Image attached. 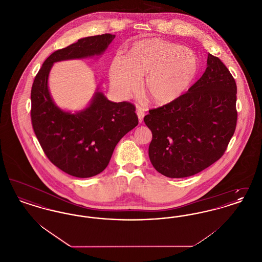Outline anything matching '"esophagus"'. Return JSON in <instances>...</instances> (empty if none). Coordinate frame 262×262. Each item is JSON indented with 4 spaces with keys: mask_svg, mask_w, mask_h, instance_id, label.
I'll return each instance as SVG.
<instances>
[{
    "mask_svg": "<svg viewBox=\"0 0 262 262\" xmlns=\"http://www.w3.org/2000/svg\"><path fill=\"white\" fill-rule=\"evenodd\" d=\"M137 117H138V122L141 123L143 121V118H144V112L140 108H137Z\"/></svg>",
    "mask_w": 262,
    "mask_h": 262,
    "instance_id": "obj_1",
    "label": "esophagus"
}]
</instances>
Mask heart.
I'll use <instances>...</instances> for the list:
<instances>
[{
    "label": "heart",
    "mask_w": 262,
    "mask_h": 262,
    "mask_svg": "<svg viewBox=\"0 0 262 262\" xmlns=\"http://www.w3.org/2000/svg\"><path fill=\"white\" fill-rule=\"evenodd\" d=\"M194 52L160 38L135 44L126 57L113 59L109 77L115 92L126 97L136 92L145 76L144 90L156 104H166L182 96L198 74Z\"/></svg>",
    "instance_id": "obj_1"
}]
</instances>
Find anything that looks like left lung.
I'll use <instances>...</instances> for the list:
<instances>
[{"label": "left lung", "instance_id": "left-lung-1", "mask_svg": "<svg viewBox=\"0 0 262 262\" xmlns=\"http://www.w3.org/2000/svg\"><path fill=\"white\" fill-rule=\"evenodd\" d=\"M236 101L233 75L208 54L204 74L187 93L144 117L152 133L150 162L156 171L186 178L219 160L236 129Z\"/></svg>", "mask_w": 262, "mask_h": 262}]
</instances>
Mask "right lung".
<instances>
[{"label":"right lung","mask_w":262,"mask_h":262,"mask_svg":"<svg viewBox=\"0 0 262 262\" xmlns=\"http://www.w3.org/2000/svg\"><path fill=\"white\" fill-rule=\"evenodd\" d=\"M114 38L109 33L81 38L55 51L43 62L31 88V122L42 149L55 166L76 178L105 170L117 143L138 124L136 107L112 102L97 88L85 109L63 111L49 92L51 68L54 62L101 56Z\"/></svg>","instance_id":"add662e5"}]
</instances>
